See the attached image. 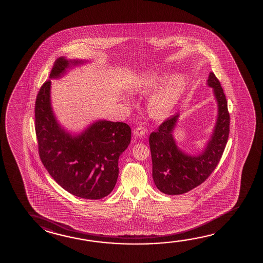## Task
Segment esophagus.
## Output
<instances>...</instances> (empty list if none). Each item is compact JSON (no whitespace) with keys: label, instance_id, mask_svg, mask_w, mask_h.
Instances as JSON below:
<instances>
[{"label":"esophagus","instance_id":"34e87169","mask_svg":"<svg viewBox=\"0 0 263 263\" xmlns=\"http://www.w3.org/2000/svg\"><path fill=\"white\" fill-rule=\"evenodd\" d=\"M134 135L137 138H141V137L145 135V130H143V128H141V127H137L136 129L134 130Z\"/></svg>","mask_w":263,"mask_h":263}]
</instances>
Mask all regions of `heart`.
I'll use <instances>...</instances> for the list:
<instances>
[{
	"label": "heart",
	"mask_w": 263,
	"mask_h": 263,
	"mask_svg": "<svg viewBox=\"0 0 263 263\" xmlns=\"http://www.w3.org/2000/svg\"><path fill=\"white\" fill-rule=\"evenodd\" d=\"M161 86L163 88L154 93L147 103L149 115L157 121L165 119L174 111L186 88V80L181 76L171 79L169 74L153 72L143 74L135 87L138 92L148 94Z\"/></svg>",
	"instance_id": "1"
}]
</instances>
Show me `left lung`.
<instances>
[{
  "mask_svg": "<svg viewBox=\"0 0 263 263\" xmlns=\"http://www.w3.org/2000/svg\"><path fill=\"white\" fill-rule=\"evenodd\" d=\"M207 85L213 89L218 114L211 138L202 152L193 155L177 146L173 133L180 114L168 118L156 132L149 135L152 178L162 193L180 195L189 192L202 184L221 160L229 137L230 116L223 89L212 72L209 74Z\"/></svg>",
  "mask_w": 263,
  "mask_h": 263,
  "instance_id": "obj_1",
  "label": "left lung"
}]
</instances>
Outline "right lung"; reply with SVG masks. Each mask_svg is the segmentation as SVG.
Returning a JSON list of instances; mask_svg holds the SVG:
<instances>
[{"label":"right lung","instance_id":"right-lung-1","mask_svg":"<svg viewBox=\"0 0 263 263\" xmlns=\"http://www.w3.org/2000/svg\"><path fill=\"white\" fill-rule=\"evenodd\" d=\"M88 61H55L50 79ZM51 80L43 84L35 104V124L42 163L56 183L79 198L100 199L116 186L118 160L131 141V128L123 122L97 120L81 133L72 134L59 124L52 110Z\"/></svg>","mask_w":263,"mask_h":263}]
</instances>
